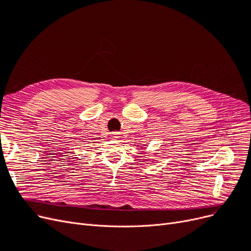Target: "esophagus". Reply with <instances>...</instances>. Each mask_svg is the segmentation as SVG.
I'll use <instances>...</instances> for the list:
<instances>
[{
    "mask_svg": "<svg viewBox=\"0 0 251 251\" xmlns=\"http://www.w3.org/2000/svg\"><path fill=\"white\" fill-rule=\"evenodd\" d=\"M117 135H118V134H117V132H114V133H112V136H116V137H117Z\"/></svg>",
    "mask_w": 251,
    "mask_h": 251,
    "instance_id": "obj_1",
    "label": "esophagus"
}]
</instances>
